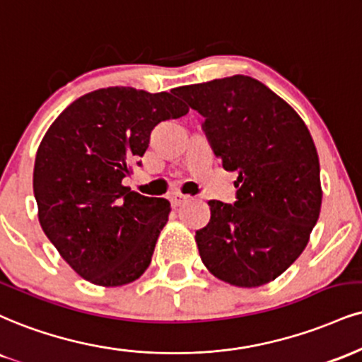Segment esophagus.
<instances>
[{
  "instance_id": "obj_1",
  "label": "esophagus",
  "mask_w": 362,
  "mask_h": 362,
  "mask_svg": "<svg viewBox=\"0 0 362 362\" xmlns=\"http://www.w3.org/2000/svg\"><path fill=\"white\" fill-rule=\"evenodd\" d=\"M189 197L187 195H182V194H173L172 197H170V202H172L173 207H180L182 204H185Z\"/></svg>"
}]
</instances>
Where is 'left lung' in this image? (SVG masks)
I'll use <instances>...</instances> for the list:
<instances>
[{
  "label": "left lung",
  "mask_w": 362,
  "mask_h": 362,
  "mask_svg": "<svg viewBox=\"0 0 362 362\" xmlns=\"http://www.w3.org/2000/svg\"><path fill=\"white\" fill-rule=\"evenodd\" d=\"M177 95L206 117L214 155L238 172L234 206L211 200V221L195 233L200 259L234 286L275 280L305 250L320 214L310 132L288 103L247 76L178 87Z\"/></svg>",
  "instance_id": "obj_1"
}]
</instances>
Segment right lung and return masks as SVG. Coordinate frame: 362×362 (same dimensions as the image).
Here are the masks:
<instances>
[{
  "mask_svg": "<svg viewBox=\"0 0 362 362\" xmlns=\"http://www.w3.org/2000/svg\"><path fill=\"white\" fill-rule=\"evenodd\" d=\"M187 112L173 93L107 87L76 99L45 133L33 168L38 221L84 280L128 285L150 267L170 202L133 192L123 178L151 129Z\"/></svg>",
  "mask_w": 362,
  "mask_h": 362,
  "instance_id": "obj_1",
  "label": "right lung"
}]
</instances>
